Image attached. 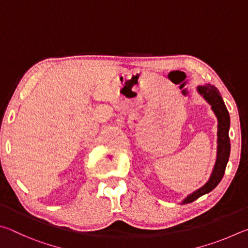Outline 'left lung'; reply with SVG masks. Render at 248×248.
I'll use <instances>...</instances> for the list:
<instances>
[{
    "instance_id": "obj_1",
    "label": "left lung",
    "mask_w": 248,
    "mask_h": 248,
    "mask_svg": "<svg viewBox=\"0 0 248 248\" xmlns=\"http://www.w3.org/2000/svg\"><path fill=\"white\" fill-rule=\"evenodd\" d=\"M198 92L203 96V98L211 105L212 110L215 111L216 116L217 117L219 125H217V163L213 170V173L210 177L209 182L201 187L200 189L195 191L187 197L183 201V203H190L196 199H198L204 194L211 191L212 189L217 186V184L221 182L223 177L226 164H228L230 151H231V143L229 138V129H230V115L228 109H226L223 99H222L219 90L213 85L199 86Z\"/></svg>"
}]
</instances>
